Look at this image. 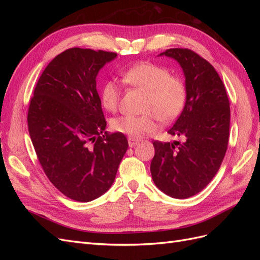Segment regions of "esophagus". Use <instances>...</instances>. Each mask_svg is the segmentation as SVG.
<instances>
[{
    "instance_id": "obj_1",
    "label": "esophagus",
    "mask_w": 260,
    "mask_h": 260,
    "mask_svg": "<svg viewBox=\"0 0 260 260\" xmlns=\"http://www.w3.org/2000/svg\"><path fill=\"white\" fill-rule=\"evenodd\" d=\"M128 143H129V146H130V147H135L137 144H139V140L128 138Z\"/></svg>"
}]
</instances>
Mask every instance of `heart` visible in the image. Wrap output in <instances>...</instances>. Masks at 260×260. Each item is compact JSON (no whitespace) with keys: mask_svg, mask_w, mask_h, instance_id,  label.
Masks as SVG:
<instances>
[{"mask_svg":"<svg viewBox=\"0 0 260 260\" xmlns=\"http://www.w3.org/2000/svg\"><path fill=\"white\" fill-rule=\"evenodd\" d=\"M122 81L131 88L144 93L141 116L114 118V131L140 139L157 129V120L169 123L183 112L187 100L186 84L182 78L171 75L170 70L159 64L143 61L130 67L122 74ZM101 104L106 111L115 112L120 100V91L115 81L108 80L100 92Z\"/></svg>","mask_w":260,"mask_h":260,"instance_id":"1","label":"heart"}]
</instances>
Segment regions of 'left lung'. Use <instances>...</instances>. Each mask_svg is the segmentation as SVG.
Returning a JSON list of instances; mask_svg holds the SVG:
<instances>
[{"instance_id": "1", "label": "left lung", "mask_w": 260, "mask_h": 260, "mask_svg": "<svg viewBox=\"0 0 260 260\" xmlns=\"http://www.w3.org/2000/svg\"><path fill=\"white\" fill-rule=\"evenodd\" d=\"M160 55L182 67L187 100L168 130L181 141H154L151 174L160 191L186 199L205 188L221 166L230 136V103L216 69L198 53L178 48Z\"/></svg>"}]
</instances>
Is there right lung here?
<instances>
[{"mask_svg": "<svg viewBox=\"0 0 260 260\" xmlns=\"http://www.w3.org/2000/svg\"><path fill=\"white\" fill-rule=\"evenodd\" d=\"M114 52L73 48L58 54L39 78L28 128L39 162L67 198L90 202L112 186L129 146L122 133L105 131L96 76Z\"/></svg>", "mask_w": 260, "mask_h": 260, "instance_id": "obj_1", "label": "right lung"}]
</instances>
